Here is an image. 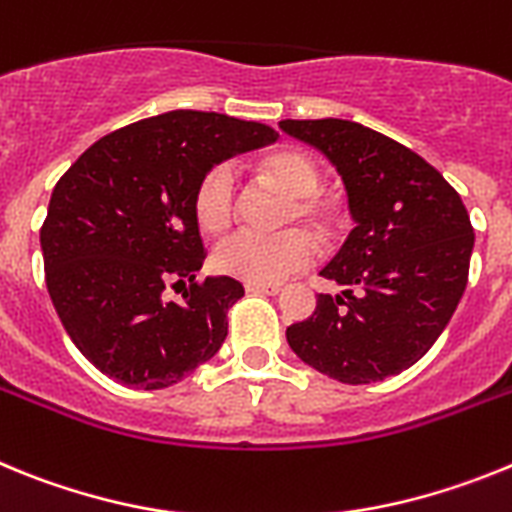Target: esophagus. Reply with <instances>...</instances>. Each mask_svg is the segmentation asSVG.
Returning <instances> with one entry per match:
<instances>
[{
	"label": "esophagus",
	"mask_w": 512,
	"mask_h": 512,
	"mask_svg": "<svg viewBox=\"0 0 512 512\" xmlns=\"http://www.w3.org/2000/svg\"><path fill=\"white\" fill-rule=\"evenodd\" d=\"M247 293H268V296H278L283 291L281 283H247Z\"/></svg>",
	"instance_id": "34e87169"
}]
</instances>
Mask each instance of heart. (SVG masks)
Instances as JSON below:
<instances>
[{
    "label": "heart",
    "mask_w": 512,
    "mask_h": 512,
    "mask_svg": "<svg viewBox=\"0 0 512 512\" xmlns=\"http://www.w3.org/2000/svg\"><path fill=\"white\" fill-rule=\"evenodd\" d=\"M262 172L293 195L286 221H299L314 231L332 224V208L317 198L319 167L299 149L273 151L262 159ZM195 221L208 234L224 229L234 211V172L229 164H216L201 177L193 195ZM314 260V242L299 229L278 234L234 231L213 250V265L224 275L247 283H281Z\"/></svg>",
    "instance_id": "obj_1"
}]
</instances>
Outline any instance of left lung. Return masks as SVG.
Wrapping results in <instances>:
<instances>
[{
    "mask_svg": "<svg viewBox=\"0 0 512 512\" xmlns=\"http://www.w3.org/2000/svg\"><path fill=\"white\" fill-rule=\"evenodd\" d=\"M278 126L330 159L348 193L353 231L322 278L309 319L286 340L306 366L342 384H371L433 348L459 306L474 229L459 193L415 151L340 118Z\"/></svg>",
    "mask_w": 512,
    "mask_h": 512,
    "instance_id": "obj_1",
    "label": "left lung"
}]
</instances>
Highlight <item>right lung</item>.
I'll return each instance as SVG.
<instances>
[{"instance_id": "1", "label": "right lung", "mask_w": 512, "mask_h": 512, "mask_svg": "<svg viewBox=\"0 0 512 512\" xmlns=\"http://www.w3.org/2000/svg\"><path fill=\"white\" fill-rule=\"evenodd\" d=\"M265 123L170 110L102 136L56 182L41 229L46 286L66 335L110 379L167 389L219 353L244 296L206 260L193 195L224 159L273 144ZM188 280L182 305L163 299Z\"/></svg>"}]
</instances>
